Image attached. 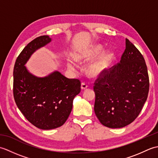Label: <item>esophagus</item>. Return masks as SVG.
I'll return each mask as SVG.
<instances>
[{
	"mask_svg": "<svg viewBox=\"0 0 158 158\" xmlns=\"http://www.w3.org/2000/svg\"><path fill=\"white\" fill-rule=\"evenodd\" d=\"M81 88L83 90L86 89L87 88H88V85H87L86 83H81Z\"/></svg>",
	"mask_w": 158,
	"mask_h": 158,
	"instance_id": "esophagus-1",
	"label": "esophagus"
}]
</instances>
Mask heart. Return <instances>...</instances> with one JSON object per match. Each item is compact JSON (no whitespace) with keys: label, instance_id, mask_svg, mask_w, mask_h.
<instances>
[{"label":"heart","instance_id":"1","mask_svg":"<svg viewBox=\"0 0 158 158\" xmlns=\"http://www.w3.org/2000/svg\"><path fill=\"white\" fill-rule=\"evenodd\" d=\"M103 51V47L101 45H96L93 46L88 52L85 53H79L75 56V60L78 62L89 61L94 59L98 56L100 53ZM113 53L110 50L104 51L94 61L90 63L88 66V73L89 75L93 77H98L102 76L107 70L111 63ZM67 67L70 70H75L77 64L75 60L72 59H67Z\"/></svg>","mask_w":158,"mask_h":158}]
</instances>
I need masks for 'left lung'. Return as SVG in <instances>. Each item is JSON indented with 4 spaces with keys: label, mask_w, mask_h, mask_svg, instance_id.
<instances>
[{
    "label": "left lung",
    "mask_w": 158,
    "mask_h": 158,
    "mask_svg": "<svg viewBox=\"0 0 158 158\" xmlns=\"http://www.w3.org/2000/svg\"><path fill=\"white\" fill-rule=\"evenodd\" d=\"M149 81L143 55L128 39L120 62L96 80L94 112L103 126L121 128L135 121L149 93Z\"/></svg>",
    "instance_id": "left-lung-1"
}]
</instances>
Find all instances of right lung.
Masks as SVG:
<instances>
[{
	"mask_svg": "<svg viewBox=\"0 0 158 158\" xmlns=\"http://www.w3.org/2000/svg\"><path fill=\"white\" fill-rule=\"evenodd\" d=\"M52 39L41 36L26 45L17 58L13 69V96L17 106L28 122L42 130L62 126L68 119L75 97L81 92V82L69 79L58 70L39 77L25 64L36 50Z\"/></svg>",
	"mask_w": 158,
	"mask_h": 158,
	"instance_id": "right-lung-1",
	"label": "right lung"
}]
</instances>
